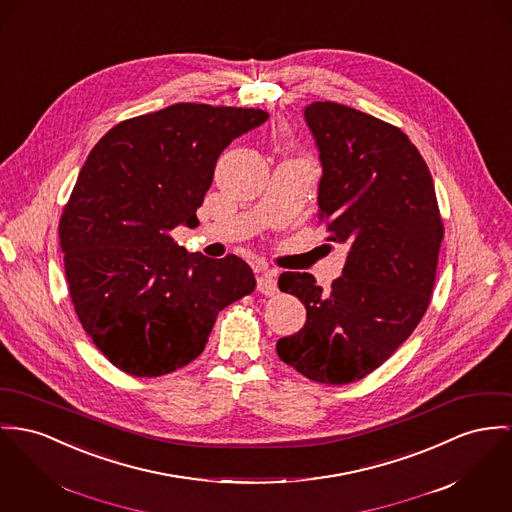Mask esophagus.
<instances>
[{"label":"esophagus","mask_w":512,"mask_h":512,"mask_svg":"<svg viewBox=\"0 0 512 512\" xmlns=\"http://www.w3.org/2000/svg\"><path fill=\"white\" fill-rule=\"evenodd\" d=\"M276 273L275 271H271V269H267V271H263L261 275L257 276V288L263 292V294H267V296H273L276 294Z\"/></svg>","instance_id":"esophagus-1"}]
</instances>
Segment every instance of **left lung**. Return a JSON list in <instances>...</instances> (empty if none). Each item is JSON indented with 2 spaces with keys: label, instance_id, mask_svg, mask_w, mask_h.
<instances>
[{
  "label": "left lung",
  "instance_id": "1",
  "mask_svg": "<svg viewBox=\"0 0 512 512\" xmlns=\"http://www.w3.org/2000/svg\"><path fill=\"white\" fill-rule=\"evenodd\" d=\"M304 120L321 161L317 218L347 259L331 292L310 273L278 276L306 323L276 353L314 382L343 386L384 364L427 312L442 220L431 171L399 128L331 101L310 103Z\"/></svg>",
  "mask_w": 512,
  "mask_h": 512
}]
</instances>
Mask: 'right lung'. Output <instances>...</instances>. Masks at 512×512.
<instances>
[{
    "label": "right lung",
    "instance_id": "1",
    "mask_svg": "<svg viewBox=\"0 0 512 512\" xmlns=\"http://www.w3.org/2000/svg\"><path fill=\"white\" fill-rule=\"evenodd\" d=\"M269 115L177 103L111 128L91 150L60 220L79 321L118 370L152 378L204 351L218 312L255 288L236 255L189 253L220 154Z\"/></svg>",
    "mask_w": 512,
    "mask_h": 512
}]
</instances>
